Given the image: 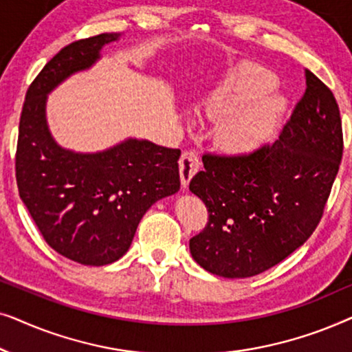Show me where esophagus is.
Listing matches in <instances>:
<instances>
[{
	"mask_svg": "<svg viewBox=\"0 0 352 352\" xmlns=\"http://www.w3.org/2000/svg\"><path fill=\"white\" fill-rule=\"evenodd\" d=\"M200 168L199 155L195 152H184L179 158V175H181V184L182 187L189 186V182Z\"/></svg>",
	"mask_w": 352,
	"mask_h": 352,
	"instance_id": "34e87169",
	"label": "esophagus"
}]
</instances>
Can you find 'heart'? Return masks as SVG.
Here are the masks:
<instances>
[{
  "label": "heart",
  "mask_w": 352,
  "mask_h": 352,
  "mask_svg": "<svg viewBox=\"0 0 352 352\" xmlns=\"http://www.w3.org/2000/svg\"><path fill=\"white\" fill-rule=\"evenodd\" d=\"M277 80L271 72L242 62L221 76L201 104V113L216 122V141L230 153H250L267 141L282 120L287 100L269 91Z\"/></svg>",
  "instance_id": "1"
}]
</instances>
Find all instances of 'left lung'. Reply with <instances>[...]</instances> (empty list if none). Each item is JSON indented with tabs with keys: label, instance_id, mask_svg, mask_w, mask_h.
<instances>
[{
	"label": "left lung",
	"instance_id": "1",
	"mask_svg": "<svg viewBox=\"0 0 352 352\" xmlns=\"http://www.w3.org/2000/svg\"><path fill=\"white\" fill-rule=\"evenodd\" d=\"M341 157L335 96L306 70V93L274 144L248 155H206L189 189L208 208L192 258L228 278L261 274L300 248L324 213Z\"/></svg>",
	"mask_w": 352,
	"mask_h": 352
}]
</instances>
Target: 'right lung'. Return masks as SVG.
Wrapping results in <instances>:
<instances>
[{
	"label": "right lung",
	"instance_id": "1",
	"mask_svg": "<svg viewBox=\"0 0 352 352\" xmlns=\"http://www.w3.org/2000/svg\"><path fill=\"white\" fill-rule=\"evenodd\" d=\"M117 40L120 33H102L57 52L28 88L19 123V195L47 245L85 266L122 258L146 211L181 186L179 148L128 138L83 153L60 147L50 131L47 94L93 67L100 50Z\"/></svg>",
	"mask_w": 352,
	"mask_h": 352
}]
</instances>
